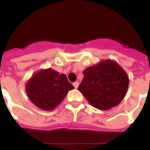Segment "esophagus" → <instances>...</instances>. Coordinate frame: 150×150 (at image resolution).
I'll list each match as a JSON object with an SVG mask.
<instances>
[{
	"instance_id": "34e87169",
	"label": "esophagus",
	"mask_w": 150,
	"mask_h": 150,
	"mask_svg": "<svg viewBox=\"0 0 150 150\" xmlns=\"http://www.w3.org/2000/svg\"><path fill=\"white\" fill-rule=\"evenodd\" d=\"M73 86L75 87V88H77L79 87V83L78 82H75V83H73Z\"/></svg>"
}]
</instances>
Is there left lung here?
<instances>
[{"label": "left lung", "mask_w": 150, "mask_h": 150, "mask_svg": "<svg viewBox=\"0 0 150 150\" xmlns=\"http://www.w3.org/2000/svg\"><path fill=\"white\" fill-rule=\"evenodd\" d=\"M83 74L78 89L93 107L108 110L119 104L125 96L129 76L116 62L104 60L85 69Z\"/></svg>", "instance_id": "left-lung-1"}]
</instances>
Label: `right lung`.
I'll list each match as a JSON object with an SVG mask.
<instances>
[{"label": "right lung", "mask_w": 150, "mask_h": 150, "mask_svg": "<svg viewBox=\"0 0 150 150\" xmlns=\"http://www.w3.org/2000/svg\"><path fill=\"white\" fill-rule=\"evenodd\" d=\"M74 87L64 74L51 68L41 70L28 80L25 89L31 102L42 110L54 109Z\"/></svg>", "instance_id": "obj_1"}]
</instances>
